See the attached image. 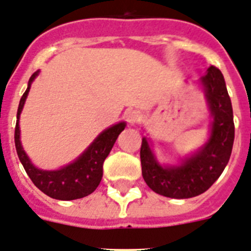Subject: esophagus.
I'll list each match as a JSON object with an SVG mask.
<instances>
[{"instance_id":"34e87169","label":"esophagus","mask_w":251,"mask_h":251,"mask_svg":"<svg viewBox=\"0 0 251 251\" xmlns=\"http://www.w3.org/2000/svg\"><path fill=\"white\" fill-rule=\"evenodd\" d=\"M126 119H127V122L131 124V125H135L138 124L140 120H142V113L139 112L138 109H131L129 112L126 113Z\"/></svg>"}]
</instances>
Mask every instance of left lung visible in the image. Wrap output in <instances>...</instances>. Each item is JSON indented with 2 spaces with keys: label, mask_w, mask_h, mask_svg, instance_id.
<instances>
[{
  "label": "left lung",
  "mask_w": 251,
  "mask_h": 251,
  "mask_svg": "<svg viewBox=\"0 0 251 251\" xmlns=\"http://www.w3.org/2000/svg\"><path fill=\"white\" fill-rule=\"evenodd\" d=\"M213 122L208 143L178 167H162L154 159L147 139L140 148L142 175L151 190L163 197L186 199L207 191L221 176L232 151L235 139L232 104L223 75L216 66L201 79Z\"/></svg>",
  "instance_id": "left-lung-1"
}]
</instances>
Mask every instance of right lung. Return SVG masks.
I'll return each mask as SVG.
<instances>
[{
	"label": "right lung",
	"mask_w": 251,
	"mask_h": 251,
	"mask_svg": "<svg viewBox=\"0 0 251 251\" xmlns=\"http://www.w3.org/2000/svg\"><path fill=\"white\" fill-rule=\"evenodd\" d=\"M38 75L35 71L29 79L28 89L23 94L18 108V121L15 126V147L18 151V157L24 166L25 171L33 181V184L43 191L46 195L58 199V201H74L80 199L93 193L100 185L103 176V162L109 154V151L115 144L120 132L125 129V122H120L117 125L104 130L98 138L77 158L76 161L61 168L58 171H42L31 165L29 158L25 154L20 143V130H19V117L22 113L26 96L30 89L31 81Z\"/></svg>",
	"instance_id": "obj_1"
}]
</instances>
